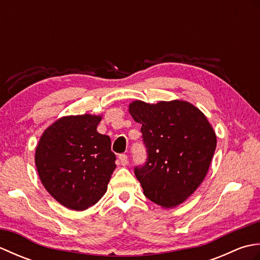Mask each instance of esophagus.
Listing matches in <instances>:
<instances>
[{
  "label": "esophagus",
  "mask_w": 260,
  "mask_h": 260,
  "mask_svg": "<svg viewBox=\"0 0 260 260\" xmlns=\"http://www.w3.org/2000/svg\"><path fill=\"white\" fill-rule=\"evenodd\" d=\"M118 159H119L120 164L124 165V167L127 164V161H128V158H127L126 154H119V155H118Z\"/></svg>",
  "instance_id": "esophagus-1"
}]
</instances>
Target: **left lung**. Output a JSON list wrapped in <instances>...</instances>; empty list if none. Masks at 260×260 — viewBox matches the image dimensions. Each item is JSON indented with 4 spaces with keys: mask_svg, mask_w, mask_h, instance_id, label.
Returning a JSON list of instances; mask_svg holds the SVG:
<instances>
[{
    "mask_svg": "<svg viewBox=\"0 0 260 260\" xmlns=\"http://www.w3.org/2000/svg\"><path fill=\"white\" fill-rule=\"evenodd\" d=\"M129 113L142 124L146 161L134 173L154 203L173 208L202 183L217 146V137L206 116L190 103L134 102Z\"/></svg>",
    "mask_w": 260,
    "mask_h": 260,
    "instance_id": "1",
    "label": "left lung"
}]
</instances>
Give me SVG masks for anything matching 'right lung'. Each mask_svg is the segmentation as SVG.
Here are the masks:
<instances>
[{"label": "right lung", "mask_w": 260, "mask_h": 260, "mask_svg": "<svg viewBox=\"0 0 260 260\" xmlns=\"http://www.w3.org/2000/svg\"><path fill=\"white\" fill-rule=\"evenodd\" d=\"M99 116H68L41 136L36 165L46 190L66 208L82 211L107 191L116 168L109 136L99 134Z\"/></svg>", "instance_id": "obj_1"}]
</instances>
